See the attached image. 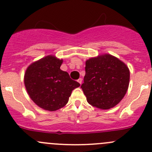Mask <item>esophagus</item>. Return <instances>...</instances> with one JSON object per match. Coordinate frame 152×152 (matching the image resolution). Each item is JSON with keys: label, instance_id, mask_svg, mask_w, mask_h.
<instances>
[{"label": "esophagus", "instance_id": "esophagus-1", "mask_svg": "<svg viewBox=\"0 0 152 152\" xmlns=\"http://www.w3.org/2000/svg\"><path fill=\"white\" fill-rule=\"evenodd\" d=\"M77 82H79V83L80 84V85H82V79H81V78H79V79L77 80Z\"/></svg>", "mask_w": 152, "mask_h": 152}]
</instances>
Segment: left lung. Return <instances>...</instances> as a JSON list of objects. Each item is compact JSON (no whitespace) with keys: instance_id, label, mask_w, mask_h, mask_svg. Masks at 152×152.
Segmentation results:
<instances>
[{"instance_id":"8db88e82","label":"left lung","mask_w":152,"mask_h":152,"mask_svg":"<svg viewBox=\"0 0 152 152\" xmlns=\"http://www.w3.org/2000/svg\"><path fill=\"white\" fill-rule=\"evenodd\" d=\"M129 78V69L124 62L103 53L86 60L85 76L81 87L90 105L109 110L123 99Z\"/></svg>"}]
</instances>
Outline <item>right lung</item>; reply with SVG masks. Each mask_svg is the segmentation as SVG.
<instances>
[{"mask_svg": "<svg viewBox=\"0 0 152 152\" xmlns=\"http://www.w3.org/2000/svg\"><path fill=\"white\" fill-rule=\"evenodd\" d=\"M62 62V59L48 55L29 65L24 74V85L29 97L47 111L65 107L73 90L80 86L66 71L61 70Z\"/></svg>", "mask_w": 152, "mask_h": 152, "instance_id": "obj_1", "label": "right lung"}]
</instances>
